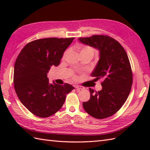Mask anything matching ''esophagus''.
Wrapping results in <instances>:
<instances>
[{
  "instance_id": "34e87169",
  "label": "esophagus",
  "mask_w": 150,
  "mask_h": 150,
  "mask_svg": "<svg viewBox=\"0 0 150 150\" xmlns=\"http://www.w3.org/2000/svg\"><path fill=\"white\" fill-rule=\"evenodd\" d=\"M75 88L77 89V90H83V89L84 88V87L81 86H78V85H76L75 86Z\"/></svg>"
}]
</instances>
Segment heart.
Masks as SVG:
<instances>
[{"mask_svg":"<svg viewBox=\"0 0 150 150\" xmlns=\"http://www.w3.org/2000/svg\"><path fill=\"white\" fill-rule=\"evenodd\" d=\"M81 53H90L92 56H93L94 54V50L91 47H90V46H82L80 50V54ZM66 54H67V52H66L64 53L63 58H64L66 57Z\"/></svg>","mask_w":150,"mask_h":150,"instance_id":"obj_1","label":"heart"}]
</instances>
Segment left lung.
<instances>
[{
	"label": "left lung",
	"mask_w": 150,
	"mask_h": 150,
	"mask_svg": "<svg viewBox=\"0 0 150 150\" xmlns=\"http://www.w3.org/2000/svg\"><path fill=\"white\" fill-rule=\"evenodd\" d=\"M79 40L99 50L100 58L91 77L103 80L100 91L95 93L90 88V100L82 106L96 119L112 116L123 106L131 91L133 75L128 55L117 40L108 35H95Z\"/></svg>",
	"instance_id": "8db88e82"
}]
</instances>
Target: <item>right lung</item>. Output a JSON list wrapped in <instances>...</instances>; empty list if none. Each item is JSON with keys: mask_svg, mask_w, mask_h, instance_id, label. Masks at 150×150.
Segmentation results:
<instances>
[{"mask_svg": "<svg viewBox=\"0 0 150 150\" xmlns=\"http://www.w3.org/2000/svg\"><path fill=\"white\" fill-rule=\"evenodd\" d=\"M74 38H45L31 41L18 54L15 63L13 83L22 104L39 117L52 116L63 106L71 84H50L51 66H58Z\"/></svg>", "mask_w": 150, "mask_h": 150, "instance_id": "1", "label": "right lung"}]
</instances>
